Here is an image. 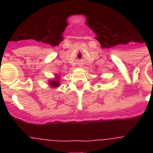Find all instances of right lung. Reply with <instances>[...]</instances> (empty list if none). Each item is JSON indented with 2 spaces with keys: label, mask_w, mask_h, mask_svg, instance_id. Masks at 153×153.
<instances>
[{
  "label": "right lung",
  "mask_w": 153,
  "mask_h": 153,
  "mask_svg": "<svg viewBox=\"0 0 153 153\" xmlns=\"http://www.w3.org/2000/svg\"><path fill=\"white\" fill-rule=\"evenodd\" d=\"M49 84H50V86L51 87H58V86H59V81L58 79V76H56V78L54 80L49 81Z\"/></svg>",
  "instance_id": "1"
}]
</instances>
